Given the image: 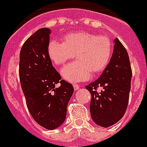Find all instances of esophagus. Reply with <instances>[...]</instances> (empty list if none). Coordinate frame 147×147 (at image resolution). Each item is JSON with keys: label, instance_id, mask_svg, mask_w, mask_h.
Listing matches in <instances>:
<instances>
[{"label": "esophagus", "instance_id": "esophagus-1", "mask_svg": "<svg viewBox=\"0 0 147 147\" xmlns=\"http://www.w3.org/2000/svg\"><path fill=\"white\" fill-rule=\"evenodd\" d=\"M74 88L75 91H78L80 89V86L78 85H74Z\"/></svg>", "mask_w": 147, "mask_h": 147}]
</instances>
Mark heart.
Wrapping results in <instances>:
<instances>
[{"instance_id":"1","label":"heart","mask_w":147,"mask_h":147,"mask_svg":"<svg viewBox=\"0 0 147 147\" xmlns=\"http://www.w3.org/2000/svg\"><path fill=\"white\" fill-rule=\"evenodd\" d=\"M51 61L57 66H63L75 56L72 62L61 71L66 81L78 82L97 75L106 68L112 53V43L109 38L87 32L67 33L62 43L51 41L47 47Z\"/></svg>"}]
</instances>
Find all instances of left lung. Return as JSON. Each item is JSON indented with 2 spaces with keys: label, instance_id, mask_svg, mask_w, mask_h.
<instances>
[{
  "label": "left lung",
  "instance_id": "8db88e82",
  "mask_svg": "<svg viewBox=\"0 0 147 147\" xmlns=\"http://www.w3.org/2000/svg\"><path fill=\"white\" fill-rule=\"evenodd\" d=\"M109 63L100 76L86 88L91 93L90 111L94 122L107 128L118 122L127 109L131 88V72L126 48L115 38ZM101 87L98 92L96 89Z\"/></svg>",
  "mask_w": 147,
  "mask_h": 147
}]
</instances>
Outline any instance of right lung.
Masks as SVG:
<instances>
[{
  "mask_svg": "<svg viewBox=\"0 0 147 147\" xmlns=\"http://www.w3.org/2000/svg\"><path fill=\"white\" fill-rule=\"evenodd\" d=\"M51 30L41 28L24 42L19 61V77L27 106L32 118L49 130L60 126L74 93L71 83L61 80L47 52ZM60 83V87L55 85Z\"/></svg>",
  "mask_w": 147,
  "mask_h": 147,
  "instance_id": "1",
  "label": "right lung"
}]
</instances>
